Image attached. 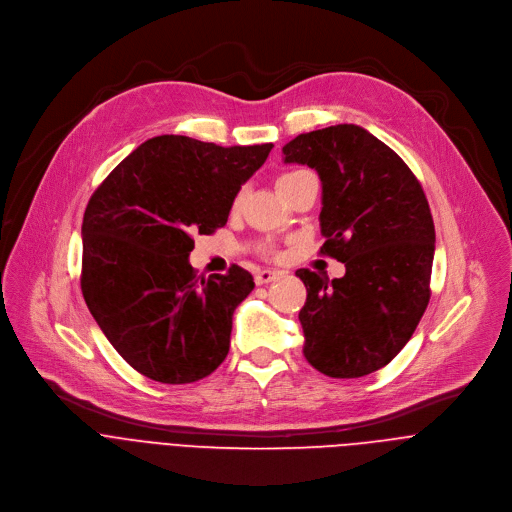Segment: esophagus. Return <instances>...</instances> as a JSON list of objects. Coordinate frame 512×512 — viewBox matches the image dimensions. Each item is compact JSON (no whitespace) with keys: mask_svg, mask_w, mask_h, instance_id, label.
<instances>
[{"mask_svg":"<svg viewBox=\"0 0 512 512\" xmlns=\"http://www.w3.org/2000/svg\"><path fill=\"white\" fill-rule=\"evenodd\" d=\"M279 277H281V273H279V271H271V269H259V271L255 273V283H257V285H263V283L275 281V279H279Z\"/></svg>","mask_w":512,"mask_h":512,"instance_id":"obj_1","label":"esophagus"}]
</instances>
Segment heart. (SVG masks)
<instances>
[{
    "mask_svg": "<svg viewBox=\"0 0 512 512\" xmlns=\"http://www.w3.org/2000/svg\"><path fill=\"white\" fill-rule=\"evenodd\" d=\"M296 174H300V172H287V174H281L279 178H277V188L281 186V184H285L289 178H294ZM243 202V192H239L237 196H235V200H233V208H239V204Z\"/></svg>",
    "mask_w": 512,
    "mask_h": 512,
    "instance_id": "heart-1",
    "label": "heart"
}]
</instances>
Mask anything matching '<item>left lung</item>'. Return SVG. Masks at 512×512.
I'll use <instances>...</instances> for the list:
<instances>
[{
  "mask_svg": "<svg viewBox=\"0 0 512 512\" xmlns=\"http://www.w3.org/2000/svg\"><path fill=\"white\" fill-rule=\"evenodd\" d=\"M285 164L322 180V255L344 263L340 279L298 269L304 356L332 379H356L389 364L413 336L427 304L435 229L409 166L352 123L302 133L283 145Z\"/></svg>",
  "mask_w": 512,
  "mask_h": 512,
  "instance_id": "8db88e82",
  "label": "left lung"
}]
</instances>
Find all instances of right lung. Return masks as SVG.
I'll list each match as a JSON object with an SVG mask.
<instances>
[{"label":"right lung","mask_w":512,"mask_h":512,"mask_svg":"<svg viewBox=\"0 0 512 512\" xmlns=\"http://www.w3.org/2000/svg\"><path fill=\"white\" fill-rule=\"evenodd\" d=\"M271 148L158 135L93 192L83 216L81 289L107 340L143 377L186 385L227 358L233 314L255 287L253 275L231 265L204 279L188 255L196 233L227 225L241 184Z\"/></svg>","instance_id":"add662e5"}]
</instances>
